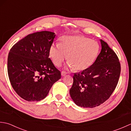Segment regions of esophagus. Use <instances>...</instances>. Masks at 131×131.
<instances>
[{"label":"esophagus","mask_w":131,"mask_h":131,"mask_svg":"<svg viewBox=\"0 0 131 131\" xmlns=\"http://www.w3.org/2000/svg\"><path fill=\"white\" fill-rule=\"evenodd\" d=\"M66 74H67V73H66V71H62V72H61V75H62V77H64V76H65Z\"/></svg>","instance_id":"esophagus-1"}]
</instances>
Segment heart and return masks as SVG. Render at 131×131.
Instances as JSON below:
<instances>
[{"label":"heart","instance_id":"b5f03b06","mask_svg":"<svg viewBox=\"0 0 131 131\" xmlns=\"http://www.w3.org/2000/svg\"><path fill=\"white\" fill-rule=\"evenodd\" d=\"M100 46L97 41L82 36H63L60 44H53L49 49V56L57 66L66 59L70 68L82 71L90 68L98 56Z\"/></svg>","mask_w":131,"mask_h":131}]
</instances>
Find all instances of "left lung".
Listing matches in <instances>:
<instances>
[{
  "instance_id": "obj_1",
  "label": "left lung",
  "mask_w": 131,
  "mask_h": 131,
  "mask_svg": "<svg viewBox=\"0 0 131 131\" xmlns=\"http://www.w3.org/2000/svg\"><path fill=\"white\" fill-rule=\"evenodd\" d=\"M102 49L94 62L81 73H75L70 94L80 107H94L109 98L118 84L121 63L113 50L102 40Z\"/></svg>"
}]
</instances>
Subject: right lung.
I'll return each instance as SVG.
<instances>
[{
  "label": "right lung",
  "mask_w": 131,
  "mask_h": 131,
  "mask_svg": "<svg viewBox=\"0 0 131 131\" xmlns=\"http://www.w3.org/2000/svg\"><path fill=\"white\" fill-rule=\"evenodd\" d=\"M54 32L29 34L14 45L8 56L7 70L13 90L28 101H39L48 94L61 72L49 58Z\"/></svg>",
  "instance_id": "add662e5"
}]
</instances>
